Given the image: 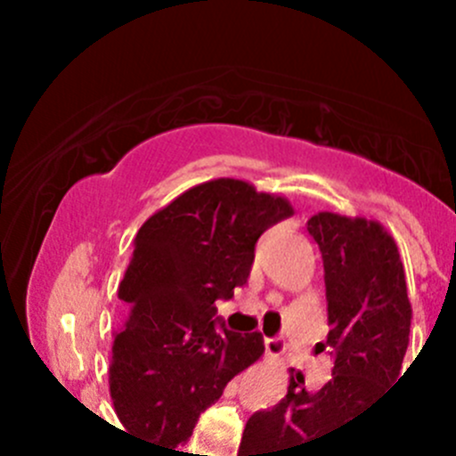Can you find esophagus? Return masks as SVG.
Wrapping results in <instances>:
<instances>
[{
	"label": "esophagus",
	"mask_w": 456,
	"mask_h": 456,
	"mask_svg": "<svg viewBox=\"0 0 456 456\" xmlns=\"http://www.w3.org/2000/svg\"><path fill=\"white\" fill-rule=\"evenodd\" d=\"M265 352H267V356L272 358H281L285 352L283 342L278 340V338H265Z\"/></svg>",
	"instance_id": "1"
}]
</instances>
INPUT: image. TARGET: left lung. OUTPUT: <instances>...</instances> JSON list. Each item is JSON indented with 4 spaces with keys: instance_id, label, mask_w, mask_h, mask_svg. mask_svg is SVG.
<instances>
[{
    "instance_id": "8db88e82",
    "label": "left lung",
    "mask_w": 456,
    "mask_h": 456,
    "mask_svg": "<svg viewBox=\"0 0 456 456\" xmlns=\"http://www.w3.org/2000/svg\"><path fill=\"white\" fill-rule=\"evenodd\" d=\"M324 257L333 356L322 388L305 390L289 370L288 395L248 418L237 456H305L310 443L336 434L402 374L411 331L404 265L393 235L365 216L317 212L305 224Z\"/></svg>"
}]
</instances>
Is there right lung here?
<instances>
[{"mask_svg":"<svg viewBox=\"0 0 456 456\" xmlns=\"http://www.w3.org/2000/svg\"><path fill=\"white\" fill-rule=\"evenodd\" d=\"M292 215L285 196L216 178L143 221L118 288L123 322L109 361V395L125 434L180 448L228 381L263 356L257 331H221L215 301L232 299L247 283L257 237Z\"/></svg>","mask_w":456,"mask_h":456,"instance_id":"right-lung-1","label":"right lung"}]
</instances>
